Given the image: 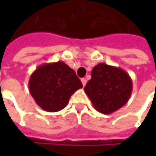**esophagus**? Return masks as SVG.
<instances>
[{"label": "esophagus", "mask_w": 156, "mask_h": 156, "mask_svg": "<svg viewBox=\"0 0 156 156\" xmlns=\"http://www.w3.org/2000/svg\"><path fill=\"white\" fill-rule=\"evenodd\" d=\"M81 83H82L83 87H85V85H86V83H87V80H86L85 78H82V79H81Z\"/></svg>", "instance_id": "34e87169"}]
</instances>
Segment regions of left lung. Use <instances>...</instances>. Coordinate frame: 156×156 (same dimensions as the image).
<instances>
[{
    "instance_id": "left-lung-1",
    "label": "left lung",
    "mask_w": 156,
    "mask_h": 156,
    "mask_svg": "<svg viewBox=\"0 0 156 156\" xmlns=\"http://www.w3.org/2000/svg\"><path fill=\"white\" fill-rule=\"evenodd\" d=\"M132 89L131 77L125 70L105 63L94 67L91 79L84 87L94 108L105 115L112 114L126 104Z\"/></svg>"
}]
</instances>
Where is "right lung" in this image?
<instances>
[{"label": "right lung", "mask_w": 156, "mask_h": 156, "mask_svg": "<svg viewBox=\"0 0 156 156\" xmlns=\"http://www.w3.org/2000/svg\"><path fill=\"white\" fill-rule=\"evenodd\" d=\"M81 87L82 84L75 71L63 62L40 65L28 81L32 97L47 112L63 109L71 95Z\"/></svg>", "instance_id": "1"}]
</instances>
